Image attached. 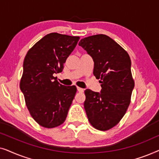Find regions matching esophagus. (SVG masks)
<instances>
[{"label":"esophagus","mask_w":159,"mask_h":159,"mask_svg":"<svg viewBox=\"0 0 159 159\" xmlns=\"http://www.w3.org/2000/svg\"><path fill=\"white\" fill-rule=\"evenodd\" d=\"M77 90L79 91L80 93H83L84 92V89H82L81 88H79V87H77Z\"/></svg>","instance_id":"1"}]
</instances>
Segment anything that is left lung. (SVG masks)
<instances>
[{"mask_svg": "<svg viewBox=\"0 0 159 159\" xmlns=\"http://www.w3.org/2000/svg\"><path fill=\"white\" fill-rule=\"evenodd\" d=\"M79 45L93 58V75L101 80L102 88L101 93L84 91L86 114L93 127L106 131L120 121L129 107L134 86L131 60L127 52L106 34L84 38Z\"/></svg>", "mask_w": 159, "mask_h": 159, "instance_id": "obj_1", "label": "left lung"}]
</instances>
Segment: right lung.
I'll list each match as a JSON object with an SVG mask.
<instances>
[{
	"label": "right lung",
	"instance_id": "obj_1",
	"mask_svg": "<svg viewBox=\"0 0 159 159\" xmlns=\"http://www.w3.org/2000/svg\"><path fill=\"white\" fill-rule=\"evenodd\" d=\"M80 37L53 32L36 43L26 55L20 89L26 106L37 123L45 128L64 122L75 95L76 86H64L54 75L77 45Z\"/></svg>",
	"mask_w": 159,
	"mask_h": 159
}]
</instances>
